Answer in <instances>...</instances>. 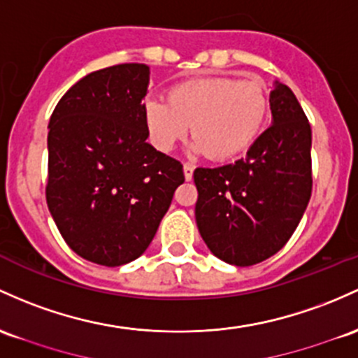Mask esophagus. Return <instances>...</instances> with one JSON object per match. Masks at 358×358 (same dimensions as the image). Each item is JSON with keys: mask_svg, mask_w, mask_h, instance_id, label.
Here are the masks:
<instances>
[{"mask_svg": "<svg viewBox=\"0 0 358 358\" xmlns=\"http://www.w3.org/2000/svg\"><path fill=\"white\" fill-rule=\"evenodd\" d=\"M183 173H185L187 182H190L192 176H194V166H192L190 163H185V164H183Z\"/></svg>", "mask_w": 358, "mask_h": 358, "instance_id": "obj_1", "label": "esophagus"}]
</instances>
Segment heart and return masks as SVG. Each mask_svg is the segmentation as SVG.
Masks as SVG:
<instances>
[{
  "label": "heart",
  "mask_w": 358,
  "mask_h": 358,
  "mask_svg": "<svg viewBox=\"0 0 358 358\" xmlns=\"http://www.w3.org/2000/svg\"><path fill=\"white\" fill-rule=\"evenodd\" d=\"M170 104L149 98L144 119L149 136L161 151H170L187 136L194 151L210 159H231L257 139L268 113V95L260 80L206 76L173 86Z\"/></svg>",
  "instance_id": "obj_1"
}]
</instances>
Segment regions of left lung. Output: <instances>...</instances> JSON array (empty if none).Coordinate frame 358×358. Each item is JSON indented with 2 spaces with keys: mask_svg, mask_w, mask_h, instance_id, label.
Instances as JSON below:
<instances>
[{
  "mask_svg": "<svg viewBox=\"0 0 358 358\" xmlns=\"http://www.w3.org/2000/svg\"><path fill=\"white\" fill-rule=\"evenodd\" d=\"M272 125L245 158L219 168H197L195 221L219 260L260 263L292 236L313 190L311 125L289 86L270 92Z\"/></svg>",
  "mask_w": 358,
  "mask_h": 358,
  "instance_id": "8db88e82",
  "label": "left lung"
}]
</instances>
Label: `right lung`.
Listing matches in <instances>:
<instances>
[{
	"label": "right lung",
	"mask_w": 358,
	"mask_h": 358,
	"mask_svg": "<svg viewBox=\"0 0 358 358\" xmlns=\"http://www.w3.org/2000/svg\"><path fill=\"white\" fill-rule=\"evenodd\" d=\"M148 85L146 64L93 71L49 120L47 206L69 248L98 265L139 258L185 182L182 163L146 141Z\"/></svg>",
	"instance_id": "obj_1"
}]
</instances>
